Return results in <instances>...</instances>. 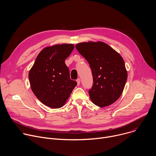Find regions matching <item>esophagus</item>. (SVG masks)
<instances>
[{
  "label": "esophagus",
  "instance_id": "obj_1",
  "mask_svg": "<svg viewBox=\"0 0 156 156\" xmlns=\"http://www.w3.org/2000/svg\"><path fill=\"white\" fill-rule=\"evenodd\" d=\"M76 82H77V83H78V85H79V84H80V78H78V79L76 80Z\"/></svg>",
  "mask_w": 156,
  "mask_h": 156
}]
</instances>
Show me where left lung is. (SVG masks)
<instances>
[{"mask_svg":"<svg viewBox=\"0 0 156 156\" xmlns=\"http://www.w3.org/2000/svg\"><path fill=\"white\" fill-rule=\"evenodd\" d=\"M75 48L92 71L93 84L88 91L92 102L101 107L115 102L120 97L127 80L121 55L102 42H81Z\"/></svg>","mask_w":156,"mask_h":156,"instance_id":"1","label":"left lung"}]
</instances>
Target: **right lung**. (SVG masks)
Instances as JSON below:
<instances>
[{
	"mask_svg": "<svg viewBox=\"0 0 156 156\" xmlns=\"http://www.w3.org/2000/svg\"><path fill=\"white\" fill-rule=\"evenodd\" d=\"M74 49L72 44H57L43 49L29 72L31 88L44 105L53 108L62 107L76 86L70 78L65 63Z\"/></svg>",
	"mask_w": 156,
	"mask_h": 156,
	"instance_id": "add662e5",
	"label": "right lung"
}]
</instances>
